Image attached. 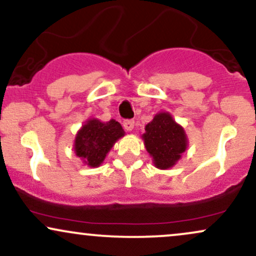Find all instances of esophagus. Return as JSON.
Listing matches in <instances>:
<instances>
[{"mask_svg": "<svg viewBox=\"0 0 256 256\" xmlns=\"http://www.w3.org/2000/svg\"><path fill=\"white\" fill-rule=\"evenodd\" d=\"M122 126H124V128L126 131H132L134 128V120L132 119H128V120H124V122H122Z\"/></svg>", "mask_w": 256, "mask_h": 256, "instance_id": "34e87169", "label": "esophagus"}]
</instances>
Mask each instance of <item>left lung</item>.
Returning <instances> with one entry per match:
<instances>
[{"label":"left lung","instance_id":"left-lung-1","mask_svg":"<svg viewBox=\"0 0 256 256\" xmlns=\"http://www.w3.org/2000/svg\"><path fill=\"white\" fill-rule=\"evenodd\" d=\"M143 138L146 150L154 158L155 166L161 170L174 165L186 149L185 132L168 113L156 114L146 126Z\"/></svg>","mask_w":256,"mask_h":256}]
</instances>
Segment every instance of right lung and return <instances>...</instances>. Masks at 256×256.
I'll return each instance as SVG.
<instances>
[{"instance_id": "1", "label": "right lung", "mask_w": 256, "mask_h": 256, "mask_svg": "<svg viewBox=\"0 0 256 256\" xmlns=\"http://www.w3.org/2000/svg\"><path fill=\"white\" fill-rule=\"evenodd\" d=\"M124 134L122 125L113 119L108 122H101L98 119L89 120L76 138V154L89 166L98 167L116 140Z\"/></svg>"}]
</instances>
